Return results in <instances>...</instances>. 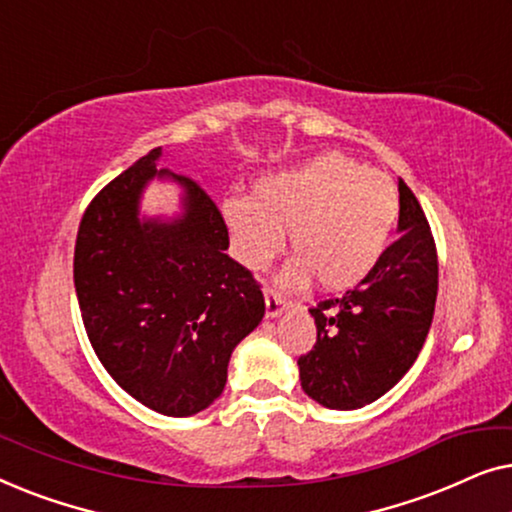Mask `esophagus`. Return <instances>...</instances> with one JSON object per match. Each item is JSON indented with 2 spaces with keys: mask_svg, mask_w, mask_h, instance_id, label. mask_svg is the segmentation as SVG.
I'll list each match as a JSON object with an SVG mask.
<instances>
[{
  "mask_svg": "<svg viewBox=\"0 0 512 512\" xmlns=\"http://www.w3.org/2000/svg\"><path fill=\"white\" fill-rule=\"evenodd\" d=\"M284 307H286L284 298L279 296L275 289H265V314H268V317H277Z\"/></svg>",
  "mask_w": 512,
  "mask_h": 512,
  "instance_id": "obj_1",
  "label": "esophagus"
}]
</instances>
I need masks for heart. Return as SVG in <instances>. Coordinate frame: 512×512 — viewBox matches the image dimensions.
<instances>
[{
  "instance_id": "b5f03b06",
  "label": "heart",
  "mask_w": 512,
  "mask_h": 512,
  "mask_svg": "<svg viewBox=\"0 0 512 512\" xmlns=\"http://www.w3.org/2000/svg\"><path fill=\"white\" fill-rule=\"evenodd\" d=\"M398 212L394 181L342 153H319L258 179L251 198L230 195L221 202L230 249L244 268H268L289 230L298 256L282 282L303 286L314 275L326 291L352 289L377 268Z\"/></svg>"
}]
</instances>
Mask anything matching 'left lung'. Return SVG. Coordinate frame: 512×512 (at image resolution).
Wrapping results in <instances>:
<instances>
[{"mask_svg":"<svg viewBox=\"0 0 512 512\" xmlns=\"http://www.w3.org/2000/svg\"><path fill=\"white\" fill-rule=\"evenodd\" d=\"M398 240L340 298L310 307L317 342L298 359L305 394L356 410L387 394L422 352L438 296V254L415 193L398 181Z\"/></svg>","mask_w":512,"mask_h":512,"instance_id":"8db88e82","label":"left lung"}]
</instances>
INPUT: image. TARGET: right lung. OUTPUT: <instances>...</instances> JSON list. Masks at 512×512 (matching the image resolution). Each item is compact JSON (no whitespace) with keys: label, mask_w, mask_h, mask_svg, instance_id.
Returning a JSON list of instances; mask_svg holds the SVG:
<instances>
[{"label":"right lung","mask_w":512,"mask_h":512,"mask_svg":"<svg viewBox=\"0 0 512 512\" xmlns=\"http://www.w3.org/2000/svg\"><path fill=\"white\" fill-rule=\"evenodd\" d=\"M160 146L109 181L83 212L74 286L97 359L121 389L167 417H191L221 396L237 342L261 324L254 275L226 254L216 202L191 177L158 170ZM153 176L185 186V214L139 222Z\"/></svg>","instance_id":"add662e5"}]
</instances>
